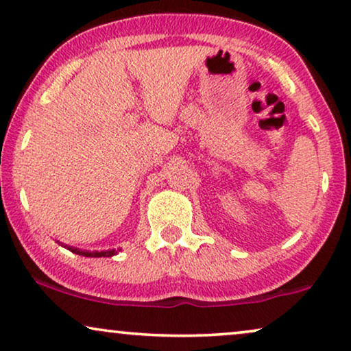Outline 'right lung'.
Instances as JSON below:
<instances>
[{
  "mask_svg": "<svg viewBox=\"0 0 351 351\" xmlns=\"http://www.w3.org/2000/svg\"><path fill=\"white\" fill-rule=\"evenodd\" d=\"M65 247L73 254H78V256H83V257H113V256H117L118 251H119V249H118V251H117V249H110V251H100V252L93 251V252H89V251H80V249L66 246V244H65Z\"/></svg>",
  "mask_w": 351,
  "mask_h": 351,
  "instance_id": "obj_1",
  "label": "right lung"
}]
</instances>
